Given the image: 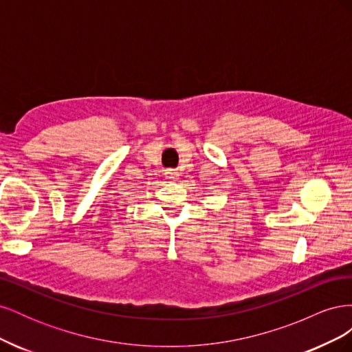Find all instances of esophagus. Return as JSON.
Here are the masks:
<instances>
[{
  "label": "esophagus",
  "mask_w": 352,
  "mask_h": 352,
  "mask_svg": "<svg viewBox=\"0 0 352 352\" xmlns=\"http://www.w3.org/2000/svg\"><path fill=\"white\" fill-rule=\"evenodd\" d=\"M164 176L167 180H170V182H175V180H177V177H179V173L173 168H167V170H164Z\"/></svg>",
  "instance_id": "obj_1"
}]
</instances>
